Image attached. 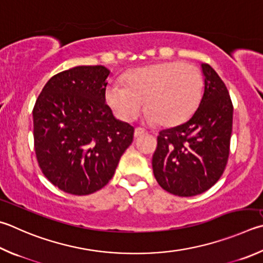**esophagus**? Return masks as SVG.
I'll return each mask as SVG.
<instances>
[{"label":"esophagus","mask_w":263,"mask_h":263,"mask_svg":"<svg viewBox=\"0 0 263 263\" xmlns=\"http://www.w3.org/2000/svg\"><path fill=\"white\" fill-rule=\"evenodd\" d=\"M146 131L144 130V128H141V127H136L135 128V137L136 138H138V137H140L141 135H144Z\"/></svg>","instance_id":"34e87169"}]
</instances>
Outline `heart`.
<instances>
[{
	"mask_svg": "<svg viewBox=\"0 0 263 263\" xmlns=\"http://www.w3.org/2000/svg\"><path fill=\"white\" fill-rule=\"evenodd\" d=\"M124 80L125 84H111L106 89L108 104L123 121L137 116L146 99V122L176 125L195 110L202 95L201 72L180 62L133 69Z\"/></svg>",
	"mask_w": 263,
	"mask_h": 263,
	"instance_id": "1",
	"label": "heart"
}]
</instances>
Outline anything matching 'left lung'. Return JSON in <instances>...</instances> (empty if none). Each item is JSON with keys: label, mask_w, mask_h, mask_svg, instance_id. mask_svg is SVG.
Instances as JSON below:
<instances>
[{"label": "left lung", "mask_w": 263, "mask_h": 263, "mask_svg": "<svg viewBox=\"0 0 263 263\" xmlns=\"http://www.w3.org/2000/svg\"><path fill=\"white\" fill-rule=\"evenodd\" d=\"M204 89L189 121L157 137L152 165L162 189L178 197L203 193L228 163L233 107L228 88L211 65L201 64Z\"/></svg>", "instance_id": "obj_1"}]
</instances>
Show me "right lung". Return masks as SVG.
<instances>
[{"instance_id":"1","label":"right lung","mask_w":263,"mask_h":263,"mask_svg":"<svg viewBox=\"0 0 263 263\" xmlns=\"http://www.w3.org/2000/svg\"><path fill=\"white\" fill-rule=\"evenodd\" d=\"M102 65H82L51 77L33 108V136L40 169L65 193L87 195L106 186L132 144L135 128L106 103Z\"/></svg>"}]
</instances>
